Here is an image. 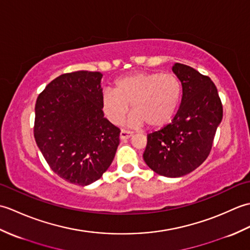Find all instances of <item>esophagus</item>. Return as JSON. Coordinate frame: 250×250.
I'll return each instance as SVG.
<instances>
[{
  "mask_svg": "<svg viewBox=\"0 0 250 250\" xmlns=\"http://www.w3.org/2000/svg\"><path fill=\"white\" fill-rule=\"evenodd\" d=\"M133 134V132L128 131V130H124L122 129L120 132V139L121 140H126V139H130V137Z\"/></svg>",
  "mask_w": 250,
  "mask_h": 250,
  "instance_id": "34e87169",
  "label": "esophagus"
}]
</instances>
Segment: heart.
Wrapping results in <instances>:
<instances>
[{"label": "heart", "instance_id": "heart-1", "mask_svg": "<svg viewBox=\"0 0 250 250\" xmlns=\"http://www.w3.org/2000/svg\"><path fill=\"white\" fill-rule=\"evenodd\" d=\"M180 99L182 83L173 74L134 72L116 79L115 90H105L102 107L108 120L119 125L131 104L129 125L161 128L173 119Z\"/></svg>", "mask_w": 250, "mask_h": 250}]
</instances>
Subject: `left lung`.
Listing matches in <instances>:
<instances>
[{"instance_id": "8db88e82", "label": "left lung", "mask_w": 250, "mask_h": 250, "mask_svg": "<svg viewBox=\"0 0 250 250\" xmlns=\"http://www.w3.org/2000/svg\"><path fill=\"white\" fill-rule=\"evenodd\" d=\"M172 71L182 83V102L171 124L147 135L143 158L157 174L180 177L208 157L222 120V104L208 76L182 63H175Z\"/></svg>"}]
</instances>
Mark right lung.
Returning a JSON list of instances; mask_svg holds the SVG:
<instances>
[{
	"label": "right lung",
	"instance_id": "add662e5",
	"mask_svg": "<svg viewBox=\"0 0 250 250\" xmlns=\"http://www.w3.org/2000/svg\"><path fill=\"white\" fill-rule=\"evenodd\" d=\"M100 72L62 74L36 100L34 137L45 160L66 182L87 186L114 160L120 130L104 117Z\"/></svg>",
	"mask_w": 250,
	"mask_h": 250
}]
</instances>
